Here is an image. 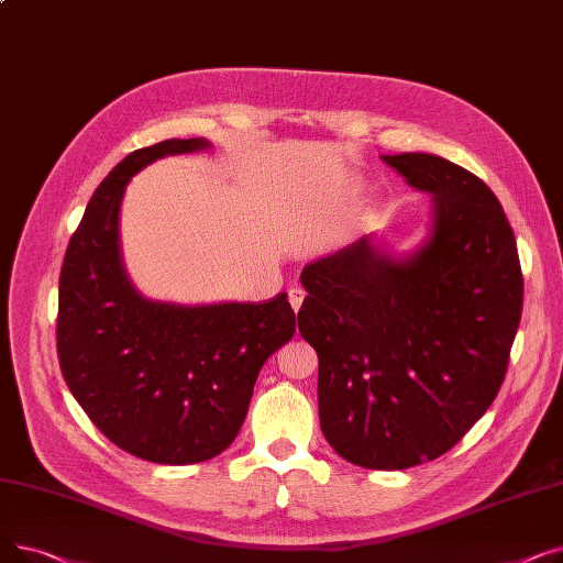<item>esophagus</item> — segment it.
Here are the masks:
<instances>
[{
    "instance_id": "esophagus-1",
    "label": "esophagus",
    "mask_w": 563,
    "mask_h": 563,
    "mask_svg": "<svg viewBox=\"0 0 563 563\" xmlns=\"http://www.w3.org/2000/svg\"><path fill=\"white\" fill-rule=\"evenodd\" d=\"M289 306H291V310L294 312H299L301 310V306H303V299H306V291L303 289H299V287H294V289H289Z\"/></svg>"
}]
</instances>
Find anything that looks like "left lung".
Masks as SVG:
<instances>
[{
  "instance_id": "left-lung-1",
  "label": "left lung",
  "mask_w": 563,
  "mask_h": 563,
  "mask_svg": "<svg viewBox=\"0 0 563 563\" xmlns=\"http://www.w3.org/2000/svg\"><path fill=\"white\" fill-rule=\"evenodd\" d=\"M431 194L418 249L374 234L303 266L299 331L319 358V424L349 463L404 470L452 450L505 380L522 312L516 236L477 175L429 153L383 155Z\"/></svg>"
}]
</instances>
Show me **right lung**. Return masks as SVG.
<instances>
[{
    "instance_id": "obj_1",
    "label": "right lung",
    "mask_w": 563,
    "mask_h": 563,
    "mask_svg": "<svg viewBox=\"0 0 563 563\" xmlns=\"http://www.w3.org/2000/svg\"><path fill=\"white\" fill-rule=\"evenodd\" d=\"M210 145L168 139L118 164L88 200L58 280L56 351L73 397L113 445L164 465L230 448L262 365L297 329L283 291L262 303L177 306L145 299L125 272L118 219L132 175Z\"/></svg>"
}]
</instances>
